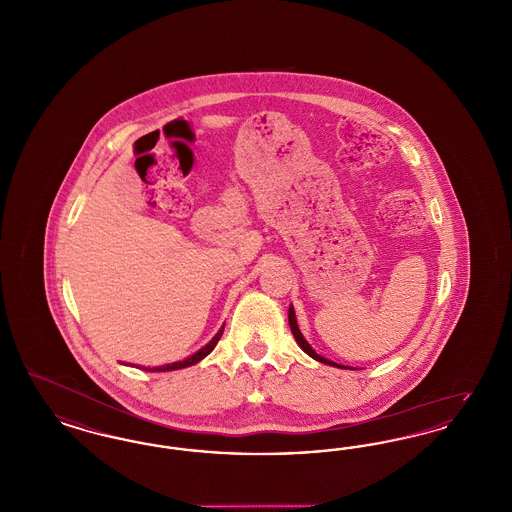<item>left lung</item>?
I'll return each mask as SVG.
<instances>
[{"label":"left lung","instance_id":"1","mask_svg":"<svg viewBox=\"0 0 512 512\" xmlns=\"http://www.w3.org/2000/svg\"><path fill=\"white\" fill-rule=\"evenodd\" d=\"M288 322H290V328H292L293 338L297 341V345L309 355V357H313L315 361L318 363H324V365L330 366H338V368H345V366L338 365V363H334V361H328V359H324V357H320L317 351L307 343V340L303 338V334H301V330H299V326H297V318H295V311H293V307H290V311H288Z\"/></svg>","mask_w":512,"mask_h":512}]
</instances>
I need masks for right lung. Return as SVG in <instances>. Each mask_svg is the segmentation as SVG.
I'll return each instance as SVG.
<instances>
[{
    "instance_id": "obj_1",
    "label": "right lung",
    "mask_w": 512,
    "mask_h": 512,
    "mask_svg": "<svg viewBox=\"0 0 512 512\" xmlns=\"http://www.w3.org/2000/svg\"><path fill=\"white\" fill-rule=\"evenodd\" d=\"M222 332H224V326L220 328L219 332H217V336H215L213 340L209 341L205 347H201L192 357H188V359H184V361H178V363H171V365L153 366V368H146V370H149V372H167V370H178V368H186V366L195 365V363H199L201 359H205V357L215 349V345L219 343Z\"/></svg>"
}]
</instances>
